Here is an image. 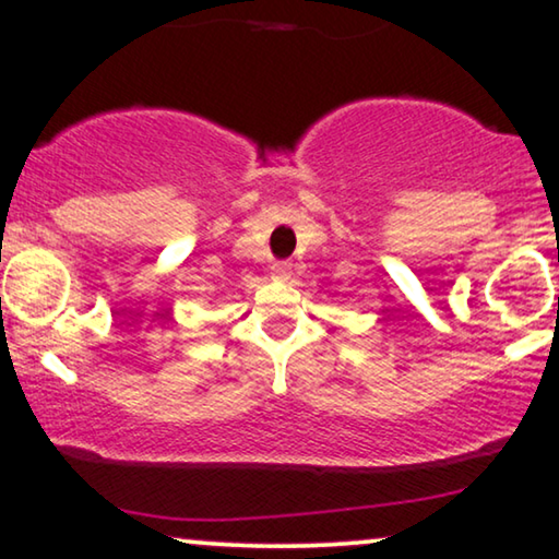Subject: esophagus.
Wrapping results in <instances>:
<instances>
[{
  "mask_svg": "<svg viewBox=\"0 0 559 559\" xmlns=\"http://www.w3.org/2000/svg\"><path fill=\"white\" fill-rule=\"evenodd\" d=\"M273 276H276L278 281H288L290 278V263L288 261H276L273 263Z\"/></svg>",
  "mask_w": 559,
  "mask_h": 559,
  "instance_id": "1",
  "label": "esophagus"
}]
</instances>
